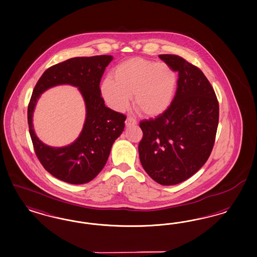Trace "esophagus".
Listing matches in <instances>:
<instances>
[{"instance_id":"obj_1","label":"esophagus","mask_w":257,"mask_h":257,"mask_svg":"<svg viewBox=\"0 0 257 257\" xmlns=\"http://www.w3.org/2000/svg\"><path fill=\"white\" fill-rule=\"evenodd\" d=\"M137 124V119L134 118L132 116H128L125 120V125L126 126H131V125H136Z\"/></svg>"}]
</instances>
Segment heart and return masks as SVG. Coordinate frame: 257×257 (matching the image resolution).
I'll list each match as a JSON object with an SVG mask.
<instances>
[{
    "label": "heart",
    "mask_w": 257,
    "mask_h": 257,
    "mask_svg": "<svg viewBox=\"0 0 257 257\" xmlns=\"http://www.w3.org/2000/svg\"><path fill=\"white\" fill-rule=\"evenodd\" d=\"M177 86V73L167 63L132 58L116 65L114 78L102 80L99 93L116 112L124 111L134 95L135 108L142 115L155 116L168 109Z\"/></svg>",
    "instance_id": "heart-1"
}]
</instances>
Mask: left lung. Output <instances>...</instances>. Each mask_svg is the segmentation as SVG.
I'll return each mask as SVG.
<instances>
[{
    "mask_svg": "<svg viewBox=\"0 0 257 257\" xmlns=\"http://www.w3.org/2000/svg\"><path fill=\"white\" fill-rule=\"evenodd\" d=\"M178 73L177 88L166 111L140 122L142 167L161 185L178 184L208 160L215 141L219 104L203 72L180 56H159Z\"/></svg>",
    "mask_w": 257,
    "mask_h": 257,
    "instance_id": "left-lung-1",
    "label": "left lung"
}]
</instances>
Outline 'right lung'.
I'll return each instance as SVG.
<instances>
[{"label":"right lung","mask_w":257,"mask_h":257,"mask_svg":"<svg viewBox=\"0 0 257 257\" xmlns=\"http://www.w3.org/2000/svg\"><path fill=\"white\" fill-rule=\"evenodd\" d=\"M112 56L77 57L49 67L36 83L27 109L29 134L36 156L53 177L70 184H83L97 177L106 163L112 145L120 136L126 115L105 106L99 82ZM59 84L79 87L85 98L87 118L76 142L62 149L44 145L33 130L32 115L39 95Z\"/></svg>","instance_id":"obj_1"}]
</instances>
